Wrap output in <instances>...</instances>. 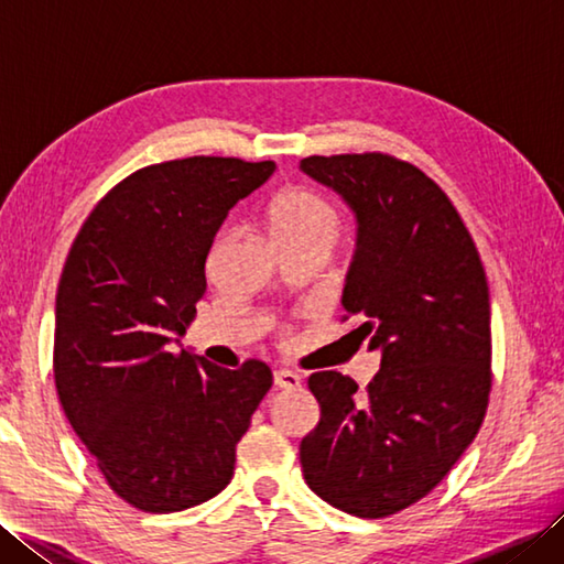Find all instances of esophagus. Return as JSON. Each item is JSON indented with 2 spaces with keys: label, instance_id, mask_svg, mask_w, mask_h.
<instances>
[{
  "label": "esophagus",
  "instance_id": "obj_1",
  "mask_svg": "<svg viewBox=\"0 0 564 564\" xmlns=\"http://www.w3.org/2000/svg\"><path fill=\"white\" fill-rule=\"evenodd\" d=\"M273 386L279 390H293L301 386V376L293 373V370H285V368L273 370Z\"/></svg>",
  "mask_w": 564,
  "mask_h": 564
}]
</instances>
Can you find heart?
<instances>
[{
  "instance_id": "b5f03b06",
  "label": "heart",
  "mask_w": 564,
  "mask_h": 564,
  "mask_svg": "<svg viewBox=\"0 0 564 564\" xmlns=\"http://www.w3.org/2000/svg\"><path fill=\"white\" fill-rule=\"evenodd\" d=\"M269 227L275 245H301V242H337L339 215L325 198L310 191H289L269 210Z\"/></svg>"
}]
</instances>
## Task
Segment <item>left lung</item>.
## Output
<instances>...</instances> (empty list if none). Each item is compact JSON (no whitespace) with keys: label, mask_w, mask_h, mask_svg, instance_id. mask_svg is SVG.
Wrapping results in <instances>:
<instances>
[{"label":"left lung","mask_w":564,"mask_h":564,"mask_svg":"<svg viewBox=\"0 0 564 564\" xmlns=\"http://www.w3.org/2000/svg\"><path fill=\"white\" fill-rule=\"evenodd\" d=\"M301 172L354 213L341 307L380 351L364 394L337 370L310 376L319 424L301 441L303 475L332 507L390 517L426 497L480 431L492 361L485 269L458 210L416 166L334 154Z\"/></svg>","instance_id":"obj_1"}]
</instances>
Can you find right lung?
I'll use <instances>...</instances> for the list:
<instances>
[{
    "instance_id": "1",
    "label": "right lung",
    "mask_w": 564,
    "mask_h": 564,
    "mask_svg": "<svg viewBox=\"0 0 564 564\" xmlns=\"http://www.w3.org/2000/svg\"><path fill=\"white\" fill-rule=\"evenodd\" d=\"M273 162L188 158L111 188L72 245L55 297V386L113 492L140 511L220 495L271 370L213 366L182 337L208 289L206 259L237 200Z\"/></svg>"
}]
</instances>
